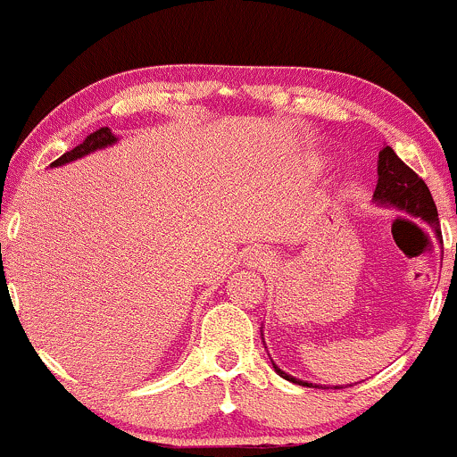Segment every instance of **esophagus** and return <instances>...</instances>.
I'll list each match as a JSON object with an SVG mask.
<instances>
[{
  "label": "esophagus",
  "instance_id": "34e87169",
  "mask_svg": "<svg viewBox=\"0 0 457 457\" xmlns=\"http://www.w3.org/2000/svg\"><path fill=\"white\" fill-rule=\"evenodd\" d=\"M245 260L249 262V264H253V266H266L269 264V253H266V251H262V249H253V246H251V249H246L245 251Z\"/></svg>",
  "mask_w": 457,
  "mask_h": 457
}]
</instances>
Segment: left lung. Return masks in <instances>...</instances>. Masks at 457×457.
Masks as SVG:
<instances>
[{"instance_id":"obj_1","label":"left lung","mask_w":457,"mask_h":457,"mask_svg":"<svg viewBox=\"0 0 457 457\" xmlns=\"http://www.w3.org/2000/svg\"><path fill=\"white\" fill-rule=\"evenodd\" d=\"M374 197L378 199L380 204H389V206L406 211L408 214H412V217L423 219V221L432 225L438 234V211L436 204H434L432 199V193H429L423 178L414 174L411 167L391 150V145H385L378 154V185H376ZM275 371L281 378L312 386L309 382L296 380L292 378V376H287L286 371H281L277 365Z\"/></svg>"}]
</instances>
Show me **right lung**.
I'll use <instances>...</instances> for the list:
<instances>
[{"mask_svg":"<svg viewBox=\"0 0 457 457\" xmlns=\"http://www.w3.org/2000/svg\"><path fill=\"white\" fill-rule=\"evenodd\" d=\"M115 137L112 135V130L109 129H98L96 133H90L86 137V141L83 144H79L77 148H72L71 152H64V154L60 156V159H55L54 162H51V167H57V165H64V162H71L75 159H81V156H86L87 152H94L98 148H104V145L113 144Z\"/></svg>","mask_w":457,"mask_h":457,"instance_id":"add662e5","label":"right lung"}]
</instances>
